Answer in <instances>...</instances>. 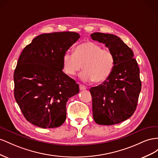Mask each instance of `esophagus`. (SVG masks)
<instances>
[{
    "instance_id": "34e87169",
    "label": "esophagus",
    "mask_w": 158,
    "mask_h": 158,
    "mask_svg": "<svg viewBox=\"0 0 158 158\" xmlns=\"http://www.w3.org/2000/svg\"><path fill=\"white\" fill-rule=\"evenodd\" d=\"M79 89L80 90H85L86 89V87H85L83 85H79Z\"/></svg>"
}]
</instances>
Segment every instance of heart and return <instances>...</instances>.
<instances>
[{"mask_svg": "<svg viewBox=\"0 0 158 158\" xmlns=\"http://www.w3.org/2000/svg\"><path fill=\"white\" fill-rule=\"evenodd\" d=\"M114 65V56L110 49L102 48L101 45L93 42L81 44L75 49L74 53L66 51L62 57L63 69L67 75H74L83 67L84 70L79 78L84 82L105 81Z\"/></svg>", "mask_w": 158, "mask_h": 158, "instance_id": "b5f03b06", "label": "heart"}]
</instances>
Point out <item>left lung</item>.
I'll return each mask as SVG.
<instances>
[{"mask_svg": "<svg viewBox=\"0 0 158 158\" xmlns=\"http://www.w3.org/2000/svg\"><path fill=\"white\" fill-rule=\"evenodd\" d=\"M91 37L105 44L114 53L115 61L109 77L90 89L93 118L98 124H118L129 118L136 109L142 87L138 63L132 49L116 35L94 32Z\"/></svg>", "mask_w": 158, "mask_h": 158, "instance_id": "left-lung-1", "label": "left lung"}]
</instances>
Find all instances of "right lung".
<instances>
[{
  "instance_id": "1",
  "label": "right lung",
  "mask_w": 158,
  "mask_h": 158,
  "mask_svg": "<svg viewBox=\"0 0 158 158\" xmlns=\"http://www.w3.org/2000/svg\"><path fill=\"white\" fill-rule=\"evenodd\" d=\"M79 38L73 31L42 34L22 50L14 73V94L31 124L52 128L65 122L66 103L79 87L63 72L62 57Z\"/></svg>"
}]
</instances>
